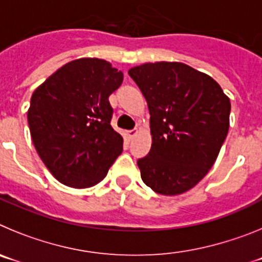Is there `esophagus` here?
<instances>
[{
    "label": "esophagus",
    "mask_w": 262,
    "mask_h": 262,
    "mask_svg": "<svg viewBox=\"0 0 262 262\" xmlns=\"http://www.w3.org/2000/svg\"><path fill=\"white\" fill-rule=\"evenodd\" d=\"M136 134H138V128H134V129H129V131H127V135H128L129 139H133Z\"/></svg>",
    "instance_id": "1"
}]
</instances>
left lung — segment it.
Returning a JSON list of instances; mask_svg holds the SVG:
<instances>
[{
  "instance_id": "1",
  "label": "left lung",
  "mask_w": 262,
  "mask_h": 262,
  "mask_svg": "<svg viewBox=\"0 0 262 262\" xmlns=\"http://www.w3.org/2000/svg\"><path fill=\"white\" fill-rule=\"evenodd\" d=\"M149 108L152 147L138 160L154 191L190 190L214 165L230 128V98L216 81L182 62H147L128 71Z\"/></svg>"
}]
</instances>
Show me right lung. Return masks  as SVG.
<instances>
[{"instance_id":"obj_1","label":"right lung","mask_w":262,"mask_h":262,"mask_svg":"<svg viewBox=\"0 0 262 262\" xmlns=\"http://www.w3.org/2000/svg\"><path fill=\"white\" fill-rule=\"evenodd\" d=\"M122 81L123 73L110 62L84 57L62 66L32 93L27 111L32 143L61 184L77 189L98 184L123 151L108 102Z\"/></svg>"}]
</instances>
